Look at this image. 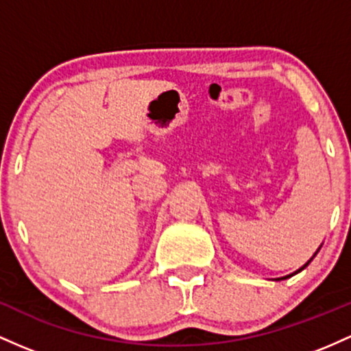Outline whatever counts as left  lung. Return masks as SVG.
Listing matches in <instances>:
<instances>
[{"label":"left lung","mask_w":351,"mask_h":351,"mask_svg":"<svg viewBox=\"0 0 351 351\" xmlns=\"http://www.w3.org/2000/svg\"><path fill=\"white\" fill-rule=\"evenodd\" d=\"M318 250H320V247H318ZM318 250H317V252H315V255H317V254H318ZM315 255H313V257H315ZM313 257H312V258H310V261H308V262H306V263H305V265H303V267H300V269H298L297 271H293V274L287 275V277H282V278H275V280H285V278L292 277V275H295V274H298V271H302L303 269H305V267H306V265H308V263H310V262H312V261H313Z\"/></svg>","instance_id":"left-lung-1"}]
</instances>
